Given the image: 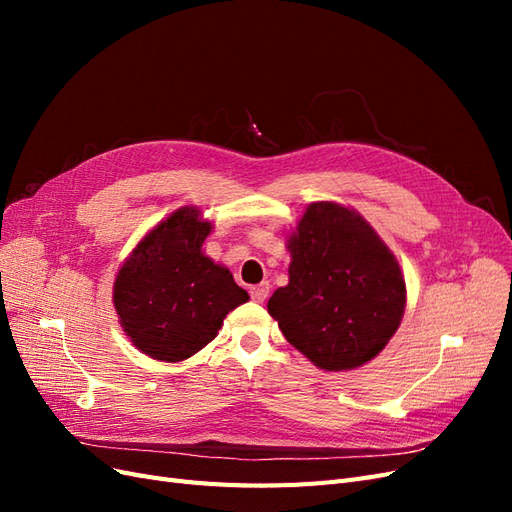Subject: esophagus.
Here are the masks:
<instances>
[{
    "mask_svg": "<svg viewBox=\"0 0 512 512\" xmlns=\"http://www.w3.org/2000/svg\"><path fill=\"white\" fill-rule=\"evenodd\" d=\"M250 292H252V299H254L256 303H262V301H265V299L269 297V284L262 282V284L254 286Z\"/></svg>",
    "mask_w": 512,
    "mask_h": 512,
    "instance_id": "1",
    "label": "esophagus"
}]
</instances>
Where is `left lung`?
<instances>
[{"label":"left lung","mask_w":512,"mask_h":512,"mask_svg":"<svg viewBox=\"0 0 512 512\" xmlns=\"http://www.w3.org/2000/svg\"><path fill=\"white\" fill-rule=\"evenodd\" d=\"M286 247L288 286L267 303L284 337L324 371L369 363L404 318L395 254L361 213L331 200L305 209Z\"/></svg>","instance_id":"1"}]
</instances>
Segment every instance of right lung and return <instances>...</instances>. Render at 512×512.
Listing matches in <instances>:
<instances>
[{"mask_svg":"<svg viewBox=\"0 0 512 512\" xmlns=\"http://www.w3.org/2000/svg\"><path fill=\"white\" fill-rule=\"evenodd\" d=\"M213 224L181 207L138 241L115 277L121 329L143 354L179 363L203 350L232 309L250 299L224 265L205 256Z\"/></svg>","mask_w":512,"mask_h":512,"instance_id":"obj_1","label":"right lung"}]
</instances>
